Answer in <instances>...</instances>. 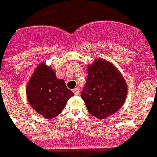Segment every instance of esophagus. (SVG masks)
Listing matches in <instances>:
<instances>
[{
	"label": "esophagus",
	"mask_w": 157,
	"mask_h": 157,
	"mask_svg": "<svg viewBox=\"0 0 157 157\" xmlns=\"http://www.w3.org/2000/svg\"><path fill=\"white\" fill-rule=\"evenodd\" d=\"M73 93H74V94H79V89H78V88H75V89H73Z\"/></svg>",
	"instance_id": "1"
}]
</instances>
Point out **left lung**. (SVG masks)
Segmentation results:
<instances>
[{"label": "left lung", "instance_id": "left-lung-1", "mask_svg": "<svg viewBox=\"0 0 157 157\" xmlns=\"http://www.w3.org/2000/svg\"><path fill=\"white\" fill-rule=\"evenodd\" d=\"M87 67V83L81 98L91 115L104 119L123 105L128 93L127 83L119 70L107 60L96 59Z\"/></svg>", "mask_w": 157, "mask_h": 157}]
</instances>
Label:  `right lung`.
<instances>
[{"label":"right lung","instance_id":"obj_1","mask_svg":"<svg viewBox=\"0 0 157 157\" xmlns=\"http://www.w3.org/2000/svg\"><path fill=\"white\" fill-rule=\"evenodd\" d=\"M73 92L67 88L63 79L57 78L55 71L45 63H40L26 87L28 101L43 117L52 119L65 107Z\"/></svg>","mask_w":157,"mask_h":157}]
</instances>
